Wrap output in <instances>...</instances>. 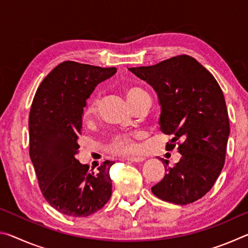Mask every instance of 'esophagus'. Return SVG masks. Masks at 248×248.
I'll return each mask as SVG.
<instances>
[{
	"label": "esophagus",
	"mask_w": 248,
	"mask_h": 248,
	"mask_svg": "<svg viewBox=\"0 0 248 248\" xmlns=\"http://www.w3.org/2000/svg\"><path fill=\"white\" fill-rule=\"evenodd\" d=\"M124 159H127V161L132 162V163H142L144 161V158H142V157H127Z\"/></svg>",
	"instance_id": "34e87169"
}]
</instances>
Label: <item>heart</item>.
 Masks as SVG:
<instances>
[{"mask_svg":"<svg viewBox=\"0 0 248 248\" xmlns=\"http://www.w3.org/2000/svg\"><path fill=\"white\" fill-rule=\"evenodd\" d=\"M124 95L127 97L128 102L131 104V106L136 109L138 105L141 103L146 95L143 91L139 87L131 86L125 89ZM98 107L99 102L97 98L92 99L86 105L83 111V121L86 124H92L95 123V120L98 117ZM141 133H130V134H118L115 138H112L110 143L108 144V152L119 155V156H131L139 152V144L138 140L141 139Z\"/></svg>","mask_w":248,"mask_h":248,"instance_id":"heart-1","label":"heart"}]
</instances>
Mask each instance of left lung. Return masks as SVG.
<instances>
[{
    "label": "left lung",
    "mask_w": 248,
    "mask_h": 248,
    "mask_svg": "<svg viewBox=\"0 0 248 248\" xmlns=\"http://www.w3.org/2000/svg\"><path fill=\"white\" fill-rule=\"evenodd\" d=\"M153 87L162 111L161 130L171 134L170 150L182 154L174 167L164 163L166 174L152 187L157 198L188 204L211 189L224 166L230 121L225 99L217 79L187 54L151 66L130 68Z\"/></svg>",
    "instance_id": "8db88e82"
}]
</instances>
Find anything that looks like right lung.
I'll return each mask as SVG.
<instances>
[{
	"label": "right lung",
	"instance_id": "right-lung-1",
	"mask_svg": "<svg viewBox=\"0 0 248 248\" xmlns=\"http://www.w3.org/2000/svg\"><path fill=\"white\" fill-rule=\"evenodd\" d=\"M116 72V68L64 61L44 78L33 97L29 155L45 199L65 216L93 215L111 197L109 170L115 162L105 161L97 171H89L75 154L86 99Z\"/></svg>",
	"mask_w": 248,
	"mask_h": 248
}]
</instances>
